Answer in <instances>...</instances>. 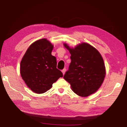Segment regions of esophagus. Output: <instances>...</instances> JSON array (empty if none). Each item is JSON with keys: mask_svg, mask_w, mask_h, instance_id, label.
I'll list each match as a JSON object with an SVG mask.
<instances>
[{"mask_svg": "<svg viewBox=\"0 0 127 127\" xmlns=\"http://www.w3.org/2000/svg\"><path fill=\"white\" fill-rule=\"evenodd\" d=\"M62 73H63V75H64V74H65V72H66V69H65V68L63 69L62 70Z\"/></svg>", "mask_w": 127, "mask_h": 127, "instance_id": "1", "label": "esophagus"}]
</instances>
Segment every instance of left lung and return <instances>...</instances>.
<instances>
[{
	"label": "left lung",
	"instance_id": "obj_1",
	"mask_svg": "<svg viewBox=\"0 0 127 127\" xmlns=\"http://www.w3.org/2000/svg\"><path fill=\"white\" fill-rule=\"evenodd\" d=\"M64 45L71 54V62L63 78L78 96L86 97L95 93L102 85L106 73L100 53L87 43L79 44L74 49L66 44Z\"/></svg>",
	"mask_w": 127,
	"mask_h": 127
}]
</instances>
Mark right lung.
I'll return each mask as SVG.
<instances>
[{"label":"right lung","mask_w":127,"mask_h":127,"mask_svg":"<svg viewBox=\"0 0 127 127\" xmlns=\"http://www.w3.org/2000/svg\"><path fill=\"white\" fill-rule=\"evenodd\" d=\"M53 49V45L45 38L38 40L30 46L21 61V77L36 94L45 93L63 76L57 68L56 58L51 55Z\"/></svg>","instance_id":"right-lung-1"}]
</instances>
